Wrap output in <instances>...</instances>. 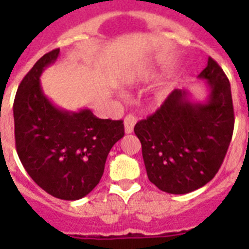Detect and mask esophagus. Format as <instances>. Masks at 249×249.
I'll use <instances>...</instances> for the list:
<instances>
[{
	"label": "esophagus",
	"instance_id": "34e87169",
	"mask_svg": "<svg viewBox=\"0 0 249 249\" xmlns=\"http://www.w3.org/2000/svg\"><path fill=\"white\" fill-rule=\"evenodd\" d=\"M137 123L136 116H133V115H128V116H125L124 119V129L125 133L126 134H130L133 132V129H134V125Z\"/></svg>",
	"mask_w": 249,
	"mask_h": 249
}]
</instances>
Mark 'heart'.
I'll return each mask as SVG.
<instances>
[{"instance_id":"heart-1","label":"heart","mask_w":249,"mask_h":249,"mask_svg":"<svg viewBox=\"0 0 249 249\" xmlns=\"http://www.w3.org/2000/svg\"><path fill=\"white\" fill-rule=\"evenodd\" d=\"M164 98H165V93H159V94H156L155 98H154V102H155V103H160V102L163 101Z\"/></svg>"}]
</instances>
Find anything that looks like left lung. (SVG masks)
I'll return each instance as SVG.
<instances>
[{
	"label": "left lung",
	"instance_id": "1",
	"mask_svg": "<svg viewBox=\"0 0 249 249\" xmlns=\"http://www.w3.org/2000/svg\"><path fill=\"white\" fill-rule=\"evenodd\" d=\"M205 81L204 101L187 89H174L161 107L138 121L134 133L142 144L148 179L168 194L200 189L220 169L234 130L229 79L209 56L197 76Z\"/></svg>",
	"mask_w": 249,
	"mask_h": 249
}]
</instances>
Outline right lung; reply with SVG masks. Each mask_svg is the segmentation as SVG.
<instances>
[{
	"instance_id": "1",
	"label": "right lung",
	"mask_w": 249,
	"mask_h": 249,
	"mask_svg": "<svg viewBox=\"0 0 249 249\" xmlns=\"http://www.w3.org/2000/svg\"><path fill=\"white\" fill-rule=\"evenodd\" d=\"M59 49L45 54L21 80L14 101L18 156L46 193L79 200L99 183L109 150L124 137L121 120L98 119L88 108L67 111L45 95L40 77Z\"/></svg>"
}]
</instances>
